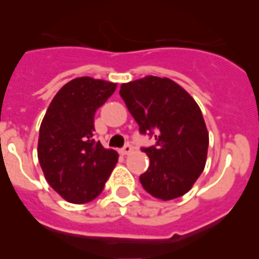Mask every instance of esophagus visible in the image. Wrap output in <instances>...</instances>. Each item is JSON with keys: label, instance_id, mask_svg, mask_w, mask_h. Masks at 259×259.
<instances>
[{"label": "esophagus", "instance_id": "34e87169", "mask_svg": "<svg viewBox=\"0 0 259 259\" xmlns=\"http://www.w3.org/2000/svg\"><path fill=\"white\" fill-rule=\"evenodd\" d=\"M119 152H120L122 155H129V154L133 152V147L130 146V144H127V146H124L122 150H119Z\"/></svg>", "mask_w": 259, "mask_h": 259}]
</instances>
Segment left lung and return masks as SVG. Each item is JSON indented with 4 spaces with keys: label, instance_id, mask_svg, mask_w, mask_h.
Here are the masks:
<instances>
[{
    "label": "left lung",
    "instance_id": "left-lung-1",
    "mask_svg": "<svg viewBox=\"0 0 259 259\" xmlns=\"http://www.w3.org/2000/svg\"><path fill=\"white\" fill-rule=\"evenodd\" d=\"M132 116L157 146L143 148L150 166L140 176L144 190L162 201L185 195L205 168L209 136L198 104L168 77L146 76L120 85Z\"/></svg>",
    "mask_w": 259,
    "mask_h": 259
}]
</instances>
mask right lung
I'll use <instances>...</instances> for the list:
<instances>
[{
  "mask_svg": "<svg viewBox=\"0 0 259 259\" xmlns=\"http://www.w3.org/2000/svg\"><path fill=\"white\" fill-rule=\"evenodd\" d=\"M115 90L112 81L76 77L55 94L42 118L38 162L48 185L69 202L98 197L118 162V152L93 139L96 111Z\"/></svg>",
  "mask_w": 259,
  "mask_h": 259,
  "instance_id": "add662e5",
  "label": "right lung"
}]
</instances>
